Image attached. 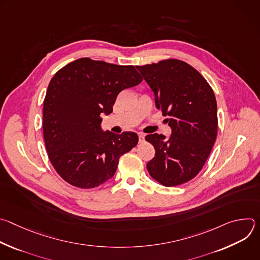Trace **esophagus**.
<instances>
[{
    "label": "esophagus",
    "mask_w": 260,
    "mask_h": 260,
    "mask_svg": "<svg viewBox=\"0 0 260 260\" xmlns=\"http://www.w3.org/2000/svg\"><path fill=\"white\" fill-rule=\"evenodd\" d=\"M144 138H145V135L142 134V133H140V134H139V142L142 143V142L144 141Z\"/></svg>",
    "instance_id": "34e87169"
}]
</instances>
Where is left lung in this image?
Masks as SVG:
<instances>
[{"label":"left lung","instance_id":"obj_1","mask_svg":"<svg viewBox=\"0 0 260 260\" xmlns=\"http://www.w3.org/2000/svg\"><path fill=\"white\" fill-rule=\"evenodd\" d=\"M155 95V106L172 135H147L155 156L147 164L150 176L172 187L193 179L206 164L218 129L217 103L207 80L187 62L169 58L137 66Z\"/></svg>","mask_w":260,"mask_h":260}]
</instances>
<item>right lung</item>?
<instances>
[{
  "label": "right lung",
  "mask_w": 260,
  "mask_h": 260,
  "mask_svg": "<svg viewBox=\"0 0 260 260\" xmlns=\"http://www.w3.org/2000/svg\"><path fill=\"white\" fill-rule=\"evenodd\" d=\"M143 80L134 66L82 57L58 70L43 105V136L49 160L73 186H100L116 172L119 158L138 144V135L103 132L101 114L113 112L117 95Z\"/></svg>",
  "instance_id": "right-lung-1"
}]
</instances>
